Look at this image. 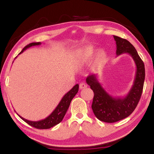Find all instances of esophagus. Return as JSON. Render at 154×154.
Listing matches in <instances>:
<instances>
[{
  "mask_svg": "<svg viewBox=\"0 0 154 154\" xmlns=\"http://www.w3.org/2000/svg\"><path fill=\"white\" fill-rule=\"evenodd\" d=\"M87 88V84H86V83H83V82L80 83V84H79V88H80V89H84V88Z\"/></svg>",
  "mask_w": 154,
  "mask_h": 154,
  "instance_id": "obj_1",
  "label": "esophagus"
}]
</instances>
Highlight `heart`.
<instances>
[{"label": "heart", "mask_w": 154, "mask_h": 154, "mask_svg": "<svg viewBox=\"0 0 154 154\" xmlns=\"http://www.w3.org/2000/svg\"><path fill=\"white\" fill-rule=\"evenodd\" d=\"M94 51L95 49L92 45L85 46V48H83L78 52L77 56V62L81 64L88 62L92 58L94 53ZM105 56L106 54L105 51L103 50V49H100L96 54V60L98 61H100L105 58Z\"/></svg>", "instance_id": "b5f03b06"}]
</instances>
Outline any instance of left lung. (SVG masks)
<instances>
[{
    "mask_svg": "<svg viewBox=\"0 0 154 154\" xmlns=\"http://www.w3.org/2000/svg\"><path fill=\"white\" fill-rule=\"evenodd\" d=\"M113 38L116 42L117 56L130 54L136 64L137 71L131 89L122 98L109 94L99 83L96 75H92L86 78V83L94 94L92 105L94 113L99 120L107 123L122 120L134 111L142 94L145 77L144 63L134 47L124 38L117 36H113Z\"/></svg>",
    "mask_w": 154,
    "mask_h": 154,
    "instance_id": "8db88e82",
    "label": "left lung"
}]
</instances>
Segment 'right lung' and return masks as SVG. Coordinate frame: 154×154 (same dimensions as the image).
<instances>
[{
	"label": "right lung",
	"mask_w": 154,
	"mask_h": 154,
	"mask_svg": "<svg viewBox=\"0 0 154 154\" xmlns=\"http://www.w3.org/2000/svg\"><path fill=\"white\" fill-rule=\"evenodd\" d=\"M41 42H37V43H31L28 44V45L24 47V48L22 49V51L20 52V54H22L23 51L26 49L30 48L32 46H35V45H41ZM78 90H79V85L76 84L75 86L72 88V89L68 92L66 94H65L63 98H62L60 102L59 103L58 106H56V108L54 109V111L52 112V113L49 115L48 117H47L46 118L44 119H41L39 121H30L28 120V119H26L23 118L22 117L20 116V118L23 119L24 122H26L28 124H29L30 126H32L34 128H36L37 129H48L50 128L53 127L56 125L58 124L60 122H61L62 119L64 118V117L66 114L68 109L69 107L70 104H71V100L72 98H74V96L76 95V94L78 92Z\"/></svg>",
	"instance_id": "right-lung-1"
}]
</instances>
